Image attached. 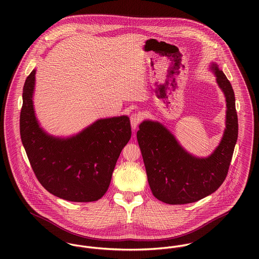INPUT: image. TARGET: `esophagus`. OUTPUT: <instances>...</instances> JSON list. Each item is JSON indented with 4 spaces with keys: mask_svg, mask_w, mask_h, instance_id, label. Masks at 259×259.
<instances>
[{
    "mask_svg": "<svg viewBox=\"0 0 259 259\" xmlns=\"http://www.w3.org/2000/svg\"><path fill=\"white\" fill-rule=\"evenodd\" d=\"M131 124H132V127H133V130H136L137 127H138V125L142 122V120H143V115H142V113H140V112H135V113H133L132 115H131Z\"/></svg>",
    "mask_w": 259,
    "mask_h": 259,
    "instance_id": "34e87169",
    "label": "esophagus"
}]
</instances>
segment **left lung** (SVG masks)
<instances>
[{
  "label": "left lung",
  "instance_id": "obj_1",
  "mask_svg": "<svg viewBox=\"0 0 259 259\" xmlns=\"http://www.w3.org/2000/svg\"><path fill=\"white\" fill-rule=\"evenodd\" d=\"M226 98V128L220 146L207 158L187 153L162 124L146 120L137 138L152 194L168 204L195 202L214 192L224 182L238 135L235 97L226 75L212 65Z\"/></svg>",
  "mask_w": 259,
  "mask_h": 259
}]
</instances>
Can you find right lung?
Returning a JSON list of instances; mask_svg holds the SVG:
<instances>
[{
    "mask_svg": "<svg viewBox=\"0 0 259 259\" xmlns=\"http://www.w3.org/2000/svg\"><path fill=\"white\" fill-rule=\"evenodd\" d=\"M35 74L23 89L20 134L33 171L52 194L70 201L90 202L104 196L121 149L132 136L125 115L99 119L75 137L62 140L38 126L33 107Z\"/></svg>",
    "mask_w": 259,
    "mask_h": 259,
    "instance_id": "add662e5",
    "label": "right lung"
}]
</instances>
